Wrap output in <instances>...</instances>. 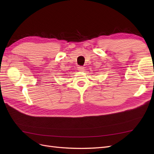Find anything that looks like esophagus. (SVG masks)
Masks as SVG:
<instances>
[{
  "label": "esophagus",
  "instance_id": "1",
  "mask_svg": "<svg viewBox=\"0 0 154 154\" xmlns=\"http://www.w3.org/2000/svg\"><path fill=\"white\" fill-rule=\"evenodd\" d=\"M78 70L80 71H82V72H83V71H84V67H82V66H80V67H78Z\"/></svg>",
  "mask_w": 154,
  "mask_h": 154
}]
</instances>
